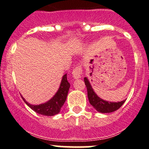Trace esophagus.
<instances>
[{
    "label": "esophagus",
    "instance_id": "esophagus-1",
    "mask_svg": "<svg viewBox=\"0 0 149 149\" xmlns=\"http://www.w3.org/2000/svg\"><path fill=\"white\" fill-rule=\"evenodd\" d=\"M81 73H82V68L81 65H77L72 72V77H74V79L81 78Z\"/></svg>",
    "mask_w": 149,
    "mask_h": 149
}]
</instances>
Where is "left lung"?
<instances>
[{
    "mask_svg": "<svg viewBox=\"0 0 149 149\" xmlns=\"http://www.w3.org/2000/svg\"><path fill=\"white\" fill-rule=\"evenodd\" d=\"M84 82H85V85L87 89V95L89 103L99 113H109L116 111L119 108H120L125 101V100L118 101V102H113V101L110 102L108 101H105L98 97L97 94L95 93L94 89H93V86L91 85L87 77H84Z\"/></svg>",
    "mask_w": 149,
    "mask_h": 149,
    "instance_id": "obj_1",
    "label": "left lung"
}]
</instances>
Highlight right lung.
Listing matches in <instances>:
<instances>
[{"label": "right lung", "mask_w": 149, "mask_h": 149, "mask_svg": "<svg viewBox=\"0 0 149 149\" xmlns=\"http://www.w3.org/2000/svg\"><path fill=\"white\" fill-rule=\"evenodd\" d=\"M69 88H70V84L68 83V80H67V74H65L62 77L61 83H60V87H59L57 92L55 93L54 95L51 99L46 101L45 103L40 104L39 105L31 104L28 103L22 97V95L21 96L24 101L26 103V104L36 113L43 116H52L56 115L60 113V109L66 100Z\"/></svg>", "instance_id": "add662e5"}]
</instances>
